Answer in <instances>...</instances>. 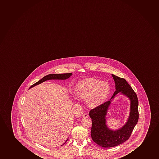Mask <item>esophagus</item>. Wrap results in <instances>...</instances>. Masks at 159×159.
Segmentation results:
<instances>
[{
	"label": "esophagus",
	"mask_w": 159,
	"mask_h": 159,
	"mask_svg": "<svg viewBox=\"0 0 159 159\" xmlns=\"http://www.w3.org/2000/svg\"><path fill=\"white\" fill-rule=\"evenodd\" d=\"M89 115H88V113H84L83 114V118H88V117H89Z\"/></svg>",
	"instance_id": "34e87169"
}]
</instances>
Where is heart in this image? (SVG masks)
<instances>
[{"mask_svg":"<svg viewBox=\"0 0 159 159\" xmlns=\"http://www.w3.org/2000/svg\"><path fill=\"white\" fill-rule=\"evenodd\" d=\"M110 90L108 83L89 78L79 83L77 85L76 93L80 99L87 100L90 107L96 108L106 101Z\"/></svg>","mask_w":159,"mask_h":159,"instance_id":"1","label":"heart"}]
</instances>
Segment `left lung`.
I'll return each instance as SVG.
<instances>
[{"instance_id": "8db88e82", "label": "left lung", "mask_w": 159, "mask_h": 159, "mask_svg": "<svg viewBox=\"0 0 159 159\" xmlns=\"http://www.w3.org/2000/svg\"><path fill=\"white\" fill-rule=\"evenodd\" d=\"M116 90L110 100L92 109L89 112L92 119V139L103 148H111L122 144L129 139L139 120V101L137 95L124 79L112 74ZM119 92L128 97L131 101L130 116L124 126L118 130L109 129L106 124V116L111 100Z\"/></svg>"}]
</instances>
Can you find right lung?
Masks as SVG:
<instances>
[{"instance_id": "1", "label": "right lung", "mask_w": 159, "mask_h": 159, "mask_svg": "<svg viewBox=\"0 0 159 159\" xmlns=\"http://www.w3.org/2000/svg\"><path fill=\"white\" fill-rule=\"evenodd\" d=\"M72 73H66V74H49V75H47L46 76L43 77L42 79H41L40 80H39L38 82L35 83V84L32 85V86L30 88L31 89V88H33L35 85H37L38 84H41L42 83L45 82L46 80H66V79L70 78V77L72 75ZM68 139L66 140V142L67 141ZM64 143V144H65ZM62 146V145H61Z\"/></svg>"}]
</instances>
